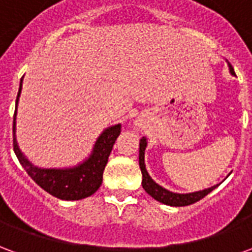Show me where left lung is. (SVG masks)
<instances>
[{"mask_svg":"<svg viewBox=\"0 0 252 252\" xmlns=\"http://www.w3.org/2000/svg\"><path fill=\"white\" fill-rule=\"evenodd\" d=\"M228 67H229V72L235 75L233 72L232 66L228 63ZM146 147H147V139L146 137H142L140 139V143H139V166H140V170H142V185L143 189L147 191L148 194L151 195L153 198H155L159 202H162L164 205L170 206H186L191 205L197 201H200L201 198H204L206 194H209L212 190L216 189L219 185L212 186V188H208V189L200 190V191H193V193H186V194H182V193H174V191H170V190L164 189L160 185H158L155 181L150 177L147 169H146V163H144V151H146Z\"/></svg>","mask_w":252,"mask_h":252,"instance_id":"obj_1","label":"left lung"}]
</instances>
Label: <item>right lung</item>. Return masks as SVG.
<instances>
[{
	"label": "right lung",
	"instance_id": "1",
	"mask_svg": "<svg viewBox=\"0 0 252 252\" xmlns=\"http://www.w3.org/2000/svg\"><path fill=\"white\" fill-rule=\"evenodd\" d=\"M21 89H23V78L20 81L13 117V150L21 166L41 189H44L47 193H50L57 198L75 201L94 194L102 184L105 166L108 163V158L112 153L116 139L120 135L121 124L108 126L101 132V135L94 143L93 151L88 158L77 166L64 167V169L37 167L33 163H31L28 158L21 153L16 139V116H17V105H19Z\"/></svg>",
	"mask_w": 252,
	"mask_h": 252
}]
</instances>
